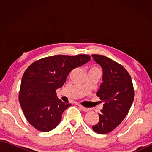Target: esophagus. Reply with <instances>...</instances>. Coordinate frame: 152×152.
Here are the masks:
<instances>
[{"mask_svg": "<svg viewBox=\"0 0 152 152\" xmlns=\"http://www.w3.org/2000/svg\"><path fill=\"white\" fill-rule=\"evenodd\" d=\"M78 106H79V107L81 108L83 111H84V112H88V111H89V108H86V107H84V106H83L82 105H78Z\"/></svg>", "mask_w": 152, "mask_h": 152, "instance_id": "obj_1", "label": "esophagus"}]
</instances>
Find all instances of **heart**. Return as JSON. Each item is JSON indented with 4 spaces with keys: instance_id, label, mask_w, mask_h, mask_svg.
<instances>
[{
    "instance_id": "heart-1",
    "label": "heart",
    "mask_w": 152,
    "mask_h": 152,
    "mask_svg": "<svg viewBox=\"0 0 152 152\" xmlns=\"http://www.w3.org/2000/svg\"><path fill=\"white\" fill-rule=\"evenodd\" d=\"M91 69H97V68H96V67H93V68H91ZM91 69H90V70H91Z\"/></svg>"
}]
</instances>
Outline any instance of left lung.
<instances>
[{
    "label": "left lung",
    "mask_w": 152,
    "mask_h": 152,
    "mask_svg": "<svg viewBox=\"0 0 152 152\" xmlns=\"http://www.w3.org/2000/svg\"><path fill=\"white\" fill-rule=\"evenodd\" d=\"M92 57L103 70V82L96 95L104 102L99 113V121L92 129L99 134H106L117 127L128 114L134 90L130 74L121 64L101 55Z\"/></svg>",
    "instance_id": "1"
}]
</instances>
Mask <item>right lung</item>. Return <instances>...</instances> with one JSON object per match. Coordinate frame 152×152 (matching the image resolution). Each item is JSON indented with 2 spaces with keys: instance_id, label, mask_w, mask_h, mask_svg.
<instances>
[{
  "instance_id": "right-lung-1",
  "label": "right lung",
  "mask_w": 152,
  "mask_h": 152,
  "mask_svg": "<svg viewBox=\"0 0 152 152\" xmlns=\"http://www.w3.org/2000/svg\"><path fill=\"white\" fill-rule=\"evenodd\" d=\"M90 59L86 54L57 55L42 58L27 68L22 77L19 102L33 127L47 132L57 127L70 104L58 99L56 90L63 86L71 71Z\"/></svg>"
}]
</instances>
